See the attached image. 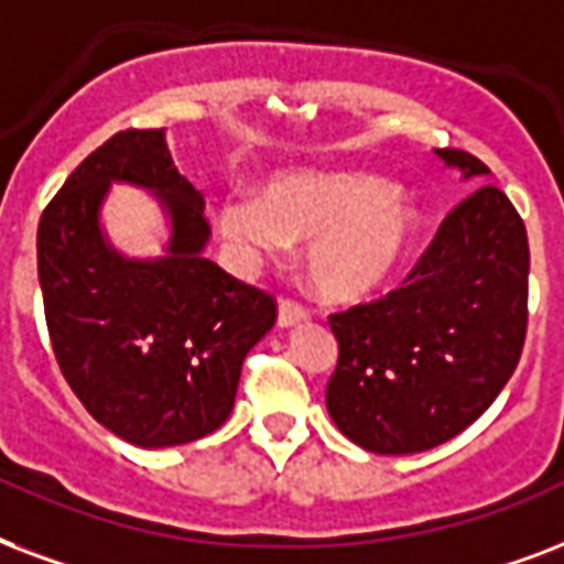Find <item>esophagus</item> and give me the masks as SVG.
<instances>
[{"instance_id": "obj_1", "label": "esophagus", "mask_w": 564, "mask_h": 564, "mask_svg": "<svg viewBox=\"0 0 564 564\" xmlns=\"http://www.w3.org/2000/svg\"><path fill=\"white\" fill-rule=\"evenodd\" d=\"M312 317V312L305 308L303 303H296V300H291V296H282L279 300V326H300V323H305Z\"/></svg>"}]
</instances>
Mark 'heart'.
Here are the masks:
<instances>
[{"instance_id": "obj_1", "label": "heart", "mask_w": 564, "mask_h": 564, "mask_svg": "<svg viewBox=\"0 0 564 564\" xmlns=\"http://www.w3.org/2000/svg\"><path fill=\"white\" fill-rule=\"evenodd\" d=\"M417 214L405 196L365 173H291L264 196H226L217 226L243 256H276L288 241H312L305 273L326 300L377 291L403 261Z\"/></svg>"}]
</instances>
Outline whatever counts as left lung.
<instances>
[{
  "instance_id": "1",
  "label": "left lung",
  "mask_w": 564,
  "mask_h": 564,
  "mask_svg": "<svg viewBox=\"0 0 564 564\" xmlns=\"http://www.w3.org/2000/svg\"><path fill=\"white\" fill-rule=\"evenodd\" d=\"M465 176L488 167L435 150ZM530 243L521 214L495 185L444 217L403 285L329 314L338 365L326 409L338 430L382 456L432 449L495 403L527 338Z\"/></svg>"
}]
</instances>
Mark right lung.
I'll list each match as a JSON object with an SVG mask.
<instances>
[{
    "label": "right lung",
    "instance_id": "1",
    "mask_svg": "<svg viewBox=\"0 0 564 564\" xmlns=\"http://www.w3.org/2000/svg\"><path fill=\"white\" fill-rule=\"evenodd\" d=\"M111 181L155 189L174 238L159 262L117 257L98 232ZM203 194L173 167L164 132L126 129L96 147L37 223V276L52 352L87 412L129 444L173 447L223 426L247 352L276 300L203 256Z\"/></svg>",
    "mask_w": 564,
    "mask_h": 564
}]
</instances>
